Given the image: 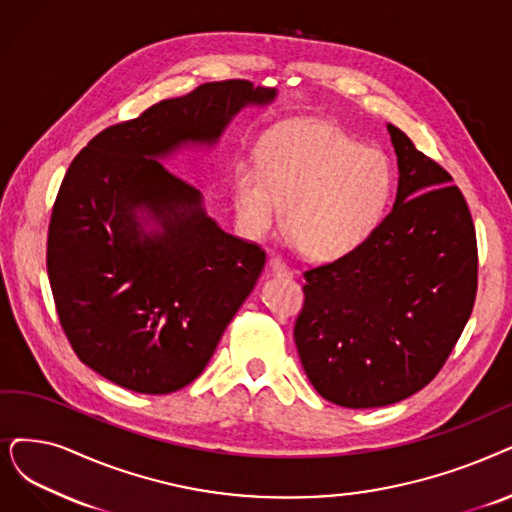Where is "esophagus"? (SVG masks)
I'll use <instances>...</instances> for the list:
<instances>
[{
    "label": "esophagus",
    "instance_id": "obj_1",
    "mask_svg": "<svg viewBox=\"0 0 512 512\" xmlns=\"http://www.w3.org/2000/svg\"><path fill=\"white\" fill-rule=\"evenodd\" d=\"M269 269L275 273V275H285L288 273V264H285V260L279 256V254H273L269 258Z\"/></svg>",
    "mask_w": 512,
    "mask_h": 512
}]
</instances>
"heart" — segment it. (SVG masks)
Returning <instances> with one entry per match:
<instances>
[{
  "mask_svg": "<svg viewBox=\"0 0 512 512\" xmlns=\"http://www.w3.org/2000/svg\"><path fill=\"white\" fill-rule=\"evenodd\" d=\"M393 193L382 153L327 124L275 136L262 168L243 163L235 174V208L245 231L269 233L285 208L294 245L317 260L353 252L374 233Z\"/></svg>",
  "mask_w": 512,
  "mask_h": 512,
  "instance_id": "heart-1",
  "label": "heart"
}]
</instances>
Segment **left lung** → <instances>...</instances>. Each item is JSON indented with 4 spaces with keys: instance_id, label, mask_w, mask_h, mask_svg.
<instances>
[{
    "instance_id": "obj_1",
    "label": "left lung",
    "mask_w": 512,
    "mask_h": 512,
    "mask_svg": "<svg viewBox=\"0 0 512 512\" xmlns=\"http://www.w3.org/2000/svg\"><path fill=\"white\" fill-rule=\"evenodd\" d=\"M399 163L393 212L359 248L306 269L294 340L315 391L342 407L391 405L431 382L477 296L466 199L435 159L388 124Z\"/></svg>"
}]
</instances>
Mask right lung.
Listing matches in <instances>:
<instances>
[{
    "label": "right lung",
    "instance_id": "right-lung-1",
    "mask_svg": "<svg viewBox=\"0 0 512 512\" xmlns=\"http://www.w3.org/2000/svg\"><path fill=\"white\" fill-rule=\"evenodd\" d=\"M275 98L248 79L201 84L96 134L58 189L48 279L71 349L134 393L168 395L208 365L267 254L201 210V195L157 157L216 142L250 102ZM147 213L157 224L145 232Z\"/></svg>",
    "mask_w": 512,
    "mask_h": 512
}]
</instances>
